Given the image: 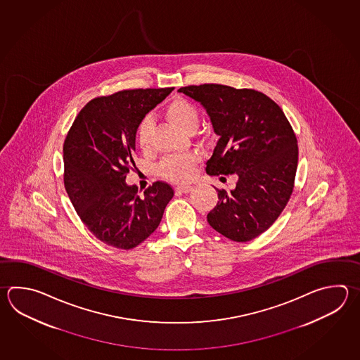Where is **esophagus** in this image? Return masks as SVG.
<instances>
[{
    "mask_svg": "<svg viewBox=\"0 0 360 360\" xmlns=\"http://www.w3.org/2000/svg\"><path fill=\"white\" fill-rule=\"evenodd\" d=\"M192 190V186H187V184H181V186H176V192H184V193H187V192H190Z\"/></svg>",
    "mask_w": 360,
    "mask_h": 360,
    "instance_id": "obj_1",
    "label": "esophagus"
}]
</instances>
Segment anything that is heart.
Wrapping results in <instances>:
<instances>
[{"label":"heart","mask_w":360,"mask_h":360,"mask_svg":"<svg viewBox=\"0 0 360 360\" xmlns=\"http://www.w3.org/2000/svg\"><path fill=\"white\" fill-rule=\"evenodd\" d=\"M165 115L172 123H174L186 133L195 132L200 123V110L198 105L182 96H176L167 103ZM153 120L150 117L142 119L136 131V139L139 147L143 153H148L153 148ZM198 162V155L193 153L170 155L160 162L158 172L160 176L169 181L186 182L191 178Z\"/></svg>","instance_id":"obj_1"}]
</instances>
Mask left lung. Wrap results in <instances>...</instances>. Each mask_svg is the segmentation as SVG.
<instances>
[{"label": "left lung", "instance_id": "obj_1", "mask_svg": "<svg viewBox=\"0 0 360 360\" xmlns=\"http://www.w3.org/2000/svg\"><path fill=\"white\" fill-rule=\"evenodd\" d=\"M205 108L219 136L206 162L210 176L237 174L235 190L217 188L207 221L220 235L248 243L277 220L294 190L299 147L285 112L257 89L205 83L178 89Z\"/></svg>", "mask_w": 360, "mask_h": 360}]
</instances>
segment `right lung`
I'll return each instance as SVG.
<instances>
[{
	"label": "right lung",
	"mask_w": 360,
	"mask_h": 360,
	"mask_svg": "<svg viewBox=\"0 0 360 360\" xmlns=\"http://www.w3.org/2000/svg\"><path fill=\"white\" fill-rule=\"evenodd\" d=\"M173 89H124L84 105L66 134L64 186L82 221L100 241L131 250L160 224L174 195L158 181L140 195L125 184L136 168V131L147 112Z\"/></svg>",
	"instance_id": "right-lung-1"
}]
</instances>
